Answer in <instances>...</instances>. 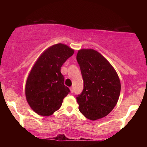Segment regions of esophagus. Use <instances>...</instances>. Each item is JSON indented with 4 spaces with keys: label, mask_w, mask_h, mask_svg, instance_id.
<instances>
[{
    "label": "esophagus",
    "mask_w": 147,
    "mask_h": 147,
    "mask_svg": "<svg viewBox=\"0 0 147 147\" xmlns=\"http://www.w3.org/2000/svg\"><path fill=\"white\" fill-rule=\"evenodd\" d=\"M70 91H71V93H73V91H74V90H73V88H70Z\"/></svg>",
    "instance_id": "obj_1"
}]
</instances>
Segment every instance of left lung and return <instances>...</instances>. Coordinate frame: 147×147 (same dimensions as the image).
Returning <instances> with one entry per match:
<instances>
[{"label":"left lung","instance_id":"8db88e82","mask_svg":"<svg viewBox=\"0 0 147 147\" xmlns=\"http://www.w3.org/2000/svg\"><path fill=\"white\" fill-rule=\"evenodd\" d=\"M84 80V89L76 96L79 111L90 120L101 119L116 106L121 82L115 69L98 52L79 50L76 56Z\"/></svg>","mask_w":147,"mask_h":147}]
</instances>
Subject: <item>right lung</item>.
Returning a JSON list of instances; mask_svg holds the SVG:
<instances>
[{
  "mask_svg": "<svg viewBox=\"0 0 147 147\" xmlns=\"http://www.w3.org/2000/svg\"><path fill=\"white\" fill-rule=\"evenodd\" d=\"M74 52L66 45H54L45 50L35 63L27 78L25 94L29 106L38 115H53L70 93L64 85L61 67Z\"/></svg>",
  "mask_w": 147,
  "mask_h": 147,
  "instance_id": "add662e5",
  "label": "right lung"
}]
</instances>
